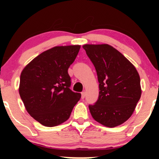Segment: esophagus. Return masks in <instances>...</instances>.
Returning <instances> with one entry per match:
<instances>
[{"label": "esophagus", "mask_w": 159, "mask_h": 159, "mask_svg": "<svg viewBox=\"0 0 159 159\" xmlns=\"http://www.w3.org/2000/svg\"><path fill=\"white\" fill-rule=\"evenodd\" d=\"M85 96H86L85 91H83V92L81 93V98H82V99H84V98H85Z\"/></svg>", "instance_id": "1"}]
</instances>
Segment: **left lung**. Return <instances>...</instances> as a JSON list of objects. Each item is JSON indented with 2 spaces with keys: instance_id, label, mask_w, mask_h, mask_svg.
<instances>
[{
  "instance_id": "obj_1",
  "label": "left lung",
  "mask_w": 159,
  "mask_h": 159,
  "mask_svg": "<svg viewBox=\"0 0 159 159\" xmlns=\"http://www.w3.org/2000/svg\"><path fill=\"white\" fill-rule=\"evenodd\" d=\"M83 48L95 66L99 83L97 101L89 105L90 114L107 127L121 125L132 116L141 96L138 71L111 45H84Z\"/></svg>"
}]
</instances>
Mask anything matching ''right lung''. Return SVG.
Masks as SVG:
<instances>
[{
	"label": "right lung",
	"instance_id": "right-lung-1",
	"mask_svg": "<svg viewBox=\"0 0 159 159\" xmlns=\"http://www.w3.org/2000/svg\"><path fill=\"white\" fill-rule=\"evenodd\" d=\"M79 45L56 46L34 58L23 69L19 94L29 114L45 126L66 121L81 94L70 90L68 69Z\"/></svg>",
	"mask_w": 159,
	"mask_h": 159
}]
</instances>
